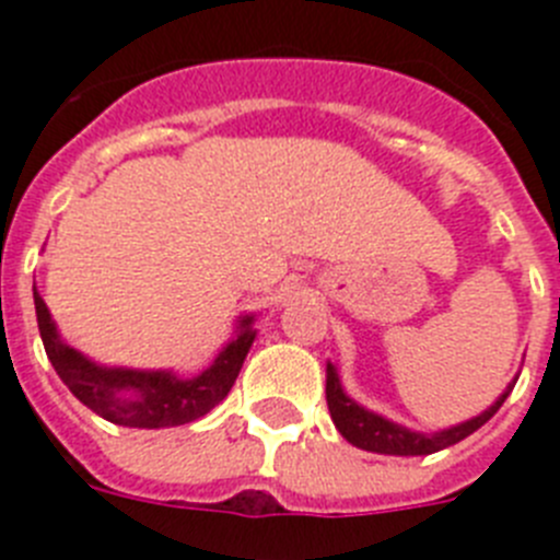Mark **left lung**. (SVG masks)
<instances>
[{"mask_svg": "<svg viewBox=\"0 0 560 560\" xmlns=\"http://www.w3.org/2000/svg\"><path fill=\"white\" fill-rule=\"evenodd\" d=\"M515 387V382L495 398V401L487 407L483 412H478L476 418L462 421V424H453L447 430L439 432H418L410 427L396 424L389 418L378 416V412L361 407L355 398H350L341 387V378H338L336 364L327 361V407H330V418L336 430L350 441L352 447L368 450V453H382V455H430L439 453V450H447L458 441H464L467 435L483 427L498 412V407L506 401L510 389Z\"/></svg>", "mask_w": 560, "mask_h": 560, "instance_id": "left-lung-1", "label": "left lung"}]
</instances>
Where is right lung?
<instances>
[{
    "mask_svg": "<svg viewBox=\"0 0 560 560\" xmlns=\"http://www.w3.org/2000/svg\"><path fill=\"white\" fill-rule=\"evenodd\" d=\"M33 304H36L42 345L59 378L84 407H91L96 416L119 427L162 430V427L190 424L196 418L208 416L215 404L224 401L256 341V327H253L256 316L247 313L238 316L233 338L199 375L185 378L173 370L105 368L82 355L77 347L65 345L48 304L36 293V284H33Z\"/></svg>",
    "mask_w": 560,
    "mask_h": 560,
    "instance_id": "1",
    "label": "right lung"
}]
</instances>
